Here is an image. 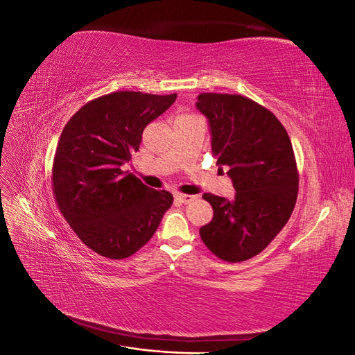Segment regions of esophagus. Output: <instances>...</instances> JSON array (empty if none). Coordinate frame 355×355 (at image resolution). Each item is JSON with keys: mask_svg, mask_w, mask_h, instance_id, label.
<instances>
[{"mask_svg": "<svg viewBox=\"0 0 355 355\" xmlns=\"http://www.w3.org/2000/svg\"><path fill=\"white\" fill-rule=\"evenodd\" d=\"M175 198H176L179 202L188 204V202H191V201H194L197 197H196V196H188V194H176Z\"/></svg>", "mask_w": 355, "mask_h": 355, "instance_id": "esophagus-1", "label": "esophagus"}]
</instances>
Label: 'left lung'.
I'll list each match as a JSON object with an SVG mask.
<instances>
[{
	"instance_id": "obj_1",
	"label": "left lung",
	"mask_w": 355,
	"mask_h": 355,
	"mask_svg": "<svg viewBox=\"0 0 355 355\" xmlns=\"http://www.w3.org/2000/svg\"><path fill=\"white\" fill-rule=\"evenodd\" d=\"M197 110L207 118L211 154L228 168L234 200L202 198L213 219L200 228L207 249L227 262L261 253L283 230L297 198V168L292 142L277 116L241 94L201 93Z\"/></svg>"
}]
</instances>
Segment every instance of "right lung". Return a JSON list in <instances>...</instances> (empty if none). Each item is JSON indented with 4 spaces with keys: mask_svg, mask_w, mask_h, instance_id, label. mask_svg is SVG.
I'll list each match as a JSON object with an SVG mask.
<instances>
[{
    "mask_svg": "<svg viewBox=\"0 0 355 355\" xmlns=\"http://www.w3.org/2000/svg\"><path fill=\"white\" fill-rule=\"evenodd\" d=\"M115 92L85 103L60 135L51 184L58 206L77 237L101 256L124 259L155 234L173 196L123 171L145 127L176 101Z\"/></svg>",
    "mask_w": 355,
    "mask_h": 355,
    "instance_id": "add662e5",
    "label": "right lung"
}]
</instances>
